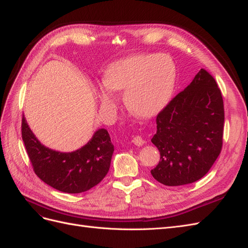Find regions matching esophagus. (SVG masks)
Listing matches in <instances>:
<instances>
[{
	"instance_id": "esophagus-1",
	"label": "esophagus",
	"mask_w": 248,
	"mask_h": 248,
	"mask_svg": "<svg viewBox=\"0 0 248 248\" xmlns=\"http://www.w3.org/2000/svg\"><path fill=\"white\" fill-rule=\"evenodd\" d=\"M132 142L136 146H139V147H140V146H142L145 144V140H144V139H142L141 137H140V136H137V137H134L133 139H132Z\"/></svg>"
}]
</instances>
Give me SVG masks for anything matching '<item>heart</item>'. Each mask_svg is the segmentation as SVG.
<instances>
[{"mask_svg":"<svg viewBox=\"0 0 248 248\" xmlns=\"http://www.w3.org/2000/svg\"><path fill=\"white\" fill-rule=\"evenodd\" d=\"M175 66L169 59L152 55L130 56L111 63L103 73L97 95L106 107L122 91L126 108L139 118H153L167 107L174 90Z\"/></svg>","mask_w":248,"mask_h":248,"instance_id":"obj_1","label":"heart"}]
</instances>
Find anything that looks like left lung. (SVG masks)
I'll use <instances>...</instances> for the list:
<instances>
[{"label": "left lung", "mask_w": 248, "mask_h": 248, "mask_svg": "<svg viewBox=\"0 0 248 248\" xmlns=\"http://www.w3.org/2000/svg\"><path fill=\"white\" fill-rule=\"evenodd\" d=\"M223 100L213 77L201 69L156 118L151 141L160 161L151 170L163 185L180 186L204 177L220 154Z\"/></svg>", "instance_id": "1"}]
</instances>
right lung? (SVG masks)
<instances>
[{"instance_id": "1", "label": "right lung", "mask_w": 248, "mask_h": 248, "mask_svg": "<svg viewBox=\"0 0 248 248\" xmlns=\"http://www.w3.org/2000/svg\"><path fill=\"white\" fill-rule=\"evenodd\" d=\"M21 137L35 174L59 191H87L98 184L109 170L114 145L104 128L96 130L92 139L76 151L60 152L41 144L24 115Z\"/></svg>"}]
</instances>
